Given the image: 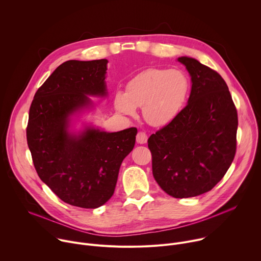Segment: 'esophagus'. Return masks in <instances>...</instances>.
<instances>
[{
  "label": "esophagus",
  "instance_id": "1",
  "mask_svg": "<svg viewBox=\"0 0 261 261\" xmlns=\"http://www.w3.org/2000/svg\"><path fill=\"white\" fill-rule=\"evenodd\" d=\"M136 141L140 144H143L147 141V135L144 132H138V134L136 135Z\"/></svg>",
  "mask_w": 261,
  "mask_h": 261
}]
</instances>
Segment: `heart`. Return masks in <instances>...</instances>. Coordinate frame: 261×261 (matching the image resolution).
<instances>
[{
    "mask_svg": "<svg viewBox=\"0 0 261 261\" xmlns=\"http://www.w3.org/2000/svg\"><path fill=\"white\" fill-rule=\"evenodd\" d=\"M190 91L188 76L178 69H146L126 86V93L117 91L115 107L119 113L133 116L142 106V116L152 126L170 123L182 108Z\"/></svg>",
    "mask_w": 261,
    "mask_h": 261,
    "instance_id": "b5f03b06",
    "label": "heart"
}]
</instances>
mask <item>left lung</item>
I'll list each match as a JSON object with an SVG mask.
<instances>
[{
	"label": "left lung",
	"instance_id": "left-lung-1",
	"mask_svg": "<svg viewBox=\"0 0 261 261\" xmlns=\"http://www.w3.org/2000/svg\"><path fill=\"white\" fill-rule=\"evenodd\" d=\"M191 77L186 107L152 134L153 175L174 198L198 196L224 176L237 150L238 113L226 83L196 59L179 57Z\"/></svg>",
	"mask_w": 261,
	"mask_h": 261
}]
</instances>
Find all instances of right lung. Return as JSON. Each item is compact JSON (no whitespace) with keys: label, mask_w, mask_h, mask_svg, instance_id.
<instances>
[{"label":"right lung","mask_w":261,"mask_h":261,"mask_svg":"<svg viewBox=\"0 0 261 261\" xmlns=\"http://www.w3.org/2000/svg\"><path fill=\"white\" fill-rule=\"evenodd\" d=\"M106 59L70 60L38 89L30 107L27 140L41 180L64 202L97 208L113 196L121 164L133 150L137 129L106 132L76 122L105 98Z\"/></svg>","instance_id":"right-lung-1"}]
</instances>
